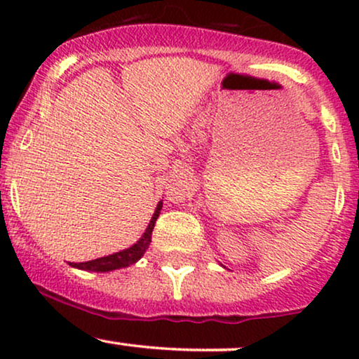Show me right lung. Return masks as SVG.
<instances>
[{
    "label": "right lung",
    "instance_id": "add662e5",
    "mask_svg": "<svg viewBox=\"0 0 359 359\" xmlns=\"http://www.w3.org/2000/svg\"><path fill=\"white\" fill-rule=\"evenodd\" d=\"M162 205H163V203L160 201V203L156 204L154 216H151L150 222H148V228L145 229V233H143V236L140 238V240L135 243V245H131L130 248L118 251V253L108 255V257L90 259V262L71 263V266H74V269H79V270H86V271H100V273H104V271L126 269V266L137 263L138 259L142 258L143 255H145L148 246H150L151 231H154V228H155L156 217H158L160 211H162Z\"/></svg>",
    "mask_w": 359,
    "mask_h": 359
}]
</instances>
